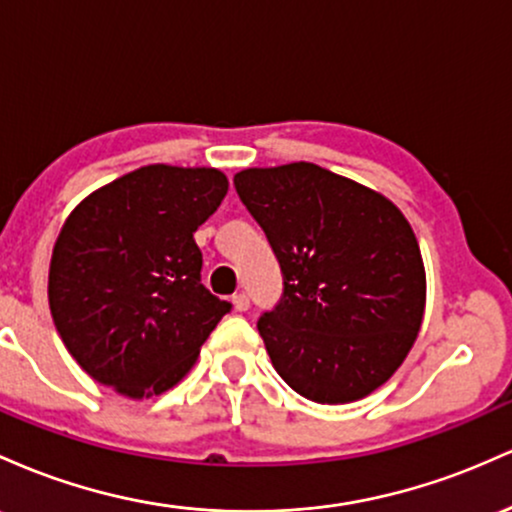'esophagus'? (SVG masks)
<instances>
[{"label":"esophagus","instance_id":"34e87169","mask_svg":"<svg viewBox=\"0 0 512 512\" xmlns=\"http://www.w3.org/2000/svg\"><path fill=\"white\" fill-rule=\"evenodd\" d=\"M232 302H234V309H237V312H246V309H249V304H251L246 292H239V295H234Z\"/></svg>","mask_w":512,"mask_h":512}]
</instances>
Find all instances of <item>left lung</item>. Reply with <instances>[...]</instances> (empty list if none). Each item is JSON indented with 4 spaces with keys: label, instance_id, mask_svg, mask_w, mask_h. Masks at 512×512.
Here are the masks:
<instances>
[{
    "label": "left lung",
    "instance_id": "left-lung-1",
    "mask_svg": "<svg viewBox=\"0 0 512 512\" xmlns=\"http://www.w3.org/2000/svg\"><path fill=\"white\" fill-rule=\"evenodd\" d=\"M234 186L283 271V297L258 319L278 375L317 404L375 392L409 355L426 309V268L406 217L309 162L244 169Z\"/></svg>",
    "mask_w": 512,
    "mask_h": 512
}]
</instances>
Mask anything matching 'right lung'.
<instances>
[{"label":"right lung","instance_id":"add662e5","mask_svg":"<svg viewBox=\"0 0 512 512\" xmlns=\"http://www.w3.org/2000/svg\"><path fill=\"white\" fill-rule=\"evenodd\" d=\"M217 169L149 164L84 198L50 258L55 329L79 367L130 399L191 370L232 304L200 283L193 232L220 208Z\"/></svg>","mask_w":512,"mask_h":512}]
</instances>
